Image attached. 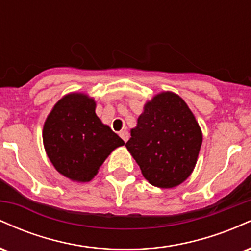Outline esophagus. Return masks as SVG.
Wrapping results in <instances>:
<instances>
[{
    "label": "esophagus",
    "mask_w": 251,
    "mask_h": 251,
    "mask_svg": "<svg viewBox=\"0 0 251 251\" xmlns=\"http://www.w3.org/2000/svg\"><path fill=\"white\" fill-rule=\"evenodd\" d=\"M119 135H120V137H122V139H123L125 143L128 140L129 134H128L127 131H122V132H120V133H119Z\"/></svg>",
    "instance_id": "obj_1"
}]
</instances>
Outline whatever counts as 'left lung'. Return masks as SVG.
I'll use <instances>...</instances> for the list:
<instances>
[{"label": "left lung", "instance_id": "8db88e82", "mask_svg": "<svg viewBox=\"0 0 251 251\" xmlns=\"http://www.w3.org/2000/svg\"><path fill=\"white\" fill-rule=\"evenodd\" d=\"M201 142V129L188 103L165 91L144 105L126 148L150 184L171 189L192 174Z\"/></svg>", "mask_w": 251, "mask_h": 251}]
</instances>
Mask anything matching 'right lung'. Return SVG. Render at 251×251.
<instances>
[{"mask_svg":"<svg viewBox=\"0 0 251 251\" xmlns=\"http://www.w3.org/2000/svg\"><path fill=\"white\" fill-rule=\"evenodd\" d=\"M97 102L86 93L63 96L43 125L46 153L59 174L76 183L96 177L106 158L124 140L96 113Z\"/></svg>","mask_w":251,"mask_h":251,"instance_id":"1","label":"right lung"}]
</instances>
